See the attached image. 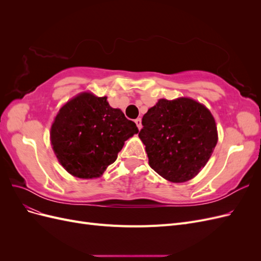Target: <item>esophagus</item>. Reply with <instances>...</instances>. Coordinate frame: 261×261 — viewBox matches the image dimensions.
I'll return each instance as SVG.
<instances>
[{"label":"esophagus","mask_w":261,"mask_h":261,"mask_svg":"<svg viewBox=\"0 0 261 261\" xmlns=\"http://www.w3.org/2000/svg\"><path fill=\"white\" fill-rule=\"evenodd\" d=\"M135 123H136V125H137L138 129H141V127H143V124H141V118H140V117H139V118H136Z\"/></svg>","instance_id":"obj_1"}]
</instances>
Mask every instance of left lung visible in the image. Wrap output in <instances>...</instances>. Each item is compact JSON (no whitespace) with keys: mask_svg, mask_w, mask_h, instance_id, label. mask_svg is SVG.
<instances>
[{"mask_svg":"<svg viewBox=\"0 0 261 261\" xmlns=\"http://www.w3.org/2000/svg\"><path fill=\"white\" fill-rule=\"evenodd\" d=\"M138 136L149 165L158 174L181 183L198 174L218 143L215 118L193 99H160L144 115Z\"/></svg>","mask_w":261,"mask_h":261,"instance_id":"left-lung-1","label":"left lung"}]
</instances>
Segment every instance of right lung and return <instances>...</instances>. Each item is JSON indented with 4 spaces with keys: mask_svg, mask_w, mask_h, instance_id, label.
<instances>
[{
    "mask_svg": "<svg viewBox=\"0 0 261 261\" xmlns=\"http://www.w3.org/2000/svg\"><path fill=\"white\" fill-rule=\"evenodd\" d=\"M138 133L136 124L107 97L78 94L63 106L51 127V144L60 163L81 178L99 177L112 164L124 141Z\"/></svg>",
    "mask_w": 261,
    "mask_h": 261,
    "instance_id": "add662e5",
    "label": "right lung"
}]
</instances>
